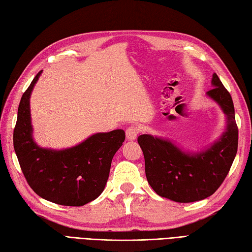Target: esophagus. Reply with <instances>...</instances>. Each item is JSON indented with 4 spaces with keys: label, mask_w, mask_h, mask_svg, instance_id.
<instances>
[{
    "label": "esophagus",
    "mask_w": 252,
    "mask_h": 252,
    "mask_svg": "<svg viewBox=\"0 0 252 252\" xmlns=\"http://www.w3.org/2000/svg\"><path fill=\"white\" fill-rule=\"evenodd\" d=\"M139 132H140V128L137 126H130L126 128V138L130 139V140L136 139Z\"/></svg>",
    "instance_id": "1"
}]
</instances>
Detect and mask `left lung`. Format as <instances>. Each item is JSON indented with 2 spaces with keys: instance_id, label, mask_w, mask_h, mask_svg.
I'll return each mask as SVG.
<instances>
[{
  "instance_id": "obj_1",
  "label": "left lung",
  "mask_w": 252,
  "mask_h": 252,
  "mask_svg": "<svg viewBox=\"0 0 252 252\" xmlns=\"http://www.w3.org/2000/svg\"><path fill=\"white\" fill-rule=\"evenodd\" d=\"M212 84L214 88L206 94L221 106L228 127L208 150L190 154L169 140L151 135L144 134L137 138L144 153L148 183L160 197L184 203L199 201L213 195L229 173L238 145L234 105L216 73L213 74Z\"/></svg>"
}]
</instances>
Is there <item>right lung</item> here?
<instances>
[{
  "mask_svg": "<svg viewBox=\"0 0 252 252\" xmlns=\"http://www.w3.org/2000/svg\"><path fill=\"white\" fill-rule=\"evenodd\" d=\"M41 72L32 81L19 104L15 151L27 182L38 196L61 205L81 206L104 189L113 157L125 141L126 133H98L62 151L38 147L32 138L30 96Z\"/></svg>",
  "mask_w": 252,
  "mask_h": 252,
  "instance_id": "right-lung-1",
  "label": "right lung"
}]
</instances>
